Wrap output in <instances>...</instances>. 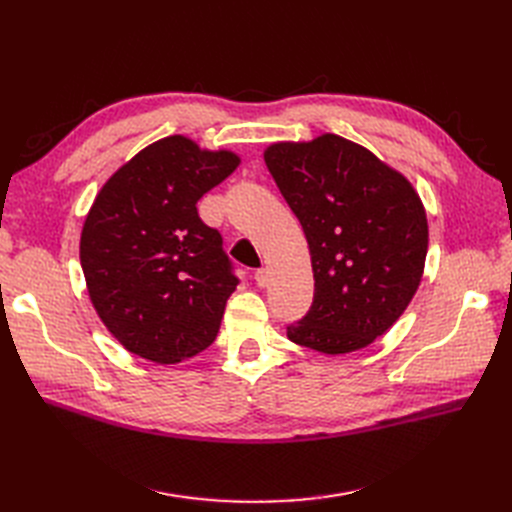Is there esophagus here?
Instances as JSON below:
<instances>
[{
  "mask_svg": "<svg viewBox=\"0 0 512 512\" xmlns=\"http://www.w3.org/2000/svg\"><path fill=\"white\" fill-rule=\"evenodd\" d=\"M254 280H256V284H258L260 288H265V286L269 284V271H267V269H258V271L254 273Z\"/></svg>",
  "mask_w": 512,
  "mask_h": 512,
  "instance_id": "34e87169",
  "label": "esophagus"
}]
</instances>
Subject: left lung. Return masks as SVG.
Returning a JSON list of instances; mask_svg holds the SVG:
<instances>
[{
	"label": "left lung",
	"instance_id": "obj_1",
	"mask_svg": "<svg viewBox=\"0 0 512 512\" xmlns=\"http://www.w3.org/2000/svg\"><path fill=\"white\" fill-rule=\"evenodd\" d=\"M265 164L312 254L314 301L288 339L324 354L367 348L421 284L429 243L421 198L395 168L337 134L273 143Z\"/></svg>",
	"mask_w": 512,
	"mask_h": 512
}]
</instances>
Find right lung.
I'll return each instance as SVG.
<instances>
[{"label":"right lung","instance_id":"right-lung-1","mask_svg":"<svg viewBox=\"0 0 512 512\" xmlns=\"http://www.w3.org/2000/svg\"><path fill=\"white\" fill-rule=\"evenodd\" d=\"M237 153L166 136L108 179L81 232V267L100 320L132 354L175 365L213 344L239 280L196 203Z\"/></svg>","mask_w":512,"mask_h":512}]
</instances>
